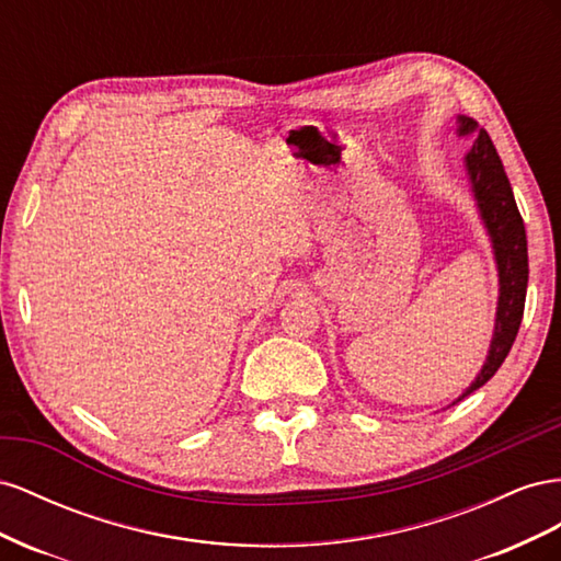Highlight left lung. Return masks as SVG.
I'll return each instance as SVG.
<instances>
[{
	"label": "left lung",
	"instance_id": "obj_1",
	"mask_svg": "<svg viewBox=\"0 0 561 561\" xmlns=\"http://www.w3.org/2000/svg\"><path fill=\"white\" fill-rule=\"evenodd\" d=\"M458 134H477L474 146L466 157V167L472 181V192L477 197V206L482 211L484 226L491 234L495 263H499L501 277V298H499V314H495V331L491 350L482 374L462 392V397L472 394L477 388H482L493 374L501 369L507 352L517 339V331L524 317V300H526V284H529V251H526V230L524 220L517 209L515 195L507 181V173L499 152L484 129H477L472 117H458ZM458 399V402H460Z\"/></svg>",
	"mask_w": 561,
	"mask_h": 561
}]
</instances>
